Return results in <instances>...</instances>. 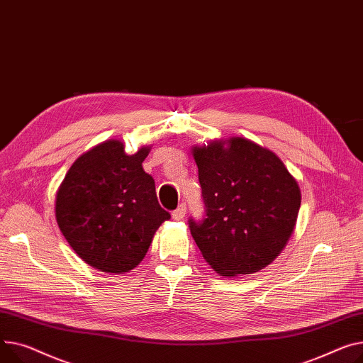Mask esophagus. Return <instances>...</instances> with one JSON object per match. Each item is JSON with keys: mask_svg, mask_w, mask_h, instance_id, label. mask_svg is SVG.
Masks as SVG:
<instances>
[{"mask_svg": "<svg viewBox=\"0 0 363 363\" xmlns=\"http://www.w3.org/2000/svg\"><path fill=\"white\" fill-rule=\"evenodd\" d=\"M185 213H186V206L181 204L177 210L172 211V217H174L175 220H181V219H184V217H185Z\"/></svg>", "mask_w": 363, "mask_h": 363, "instance_id": "1", "label": "esophagus"}]
</instances>
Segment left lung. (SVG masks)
<instances>
[{"mask_svg":"<svg viewBox=\"0 0 363 363\" xmlns=\"http://www.w3.org/2000/svg\"><path fill=\"white\" fill-rule=\"evenodd\" d=\"M206 219L189 220L210 267L225 277L252 274L272 264L292 236L301 188L281 159L244 138L192 146Z\"/></svg>","mask_w":363,"mask_h":363,"instance_id":"left-lung-1","label":"left lung"}]
</instances>
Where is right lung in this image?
Masks as SVG:
<instances>
[{
	"label": "right lung",
	"mask_w": 363,
	"mask_h": 363,
	"mask_svg": "<svg viewBox=\"0 0 363 363\" xmlns=\"http://www.w3.org/2000/svg\"><path fill=\"white\" fill-rule=\"evenodd\" d=\"M152 146L125 153L106 140L71 164L55 196V219L74 252L109 274L133 270L147 254L159 226L171 219L157 201L143 162Z\"/></svg>",
	"instance_id": "1"
}]
</instances>
